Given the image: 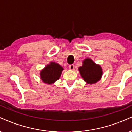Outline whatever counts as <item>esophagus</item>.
Masks as SVG:
<instances>
[{"label":"esophagus","instance_id":"obj_1","mask_svg":"<svg viewBox=\"0 0 132 132\" xmlns=\"http://www.w3.org/2000/svg\"><path fill=\"white\" fill-rule=\"evenodd\" d=\"M69 68L71 70H74V64H71L69 66Z\"/></svg>","mask_w":132,"mask_h":132}]
</instances>
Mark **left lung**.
<instances>
[{"mask_svg": "<svg viewBox=\"0 0 132 132\" xmlns=\"http://www.w3.org/2000/svg\"><path fill=\"white\" fill-rule=\"evenodd\" d=\"M81 77L87 83H95L101 79L102 76V69L91 58H86L83 61V65L78 68Z\"/></svg>", "mask_w": 132, "mask_h": 132, "instance_id": "1", "label": "left lung"}]
</instances>
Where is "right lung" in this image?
I'll return each mask as SVG.
<instances>
[{
	"instance_id": "obj_1",
	"label": "right lung",
	"mask_w": 132,
	"mask_h": 132,
	"mask_svg": "<svg viewBox=\"0 0 132 132\" xmlns=\"http://www.w3.org/2000/svg\"><path fill=\"white\" fill-rule=\"evenodd\" d=\"M63 68L55 62H51L40 72L41 80L47 84L54 83L60 77Z\"/></svg>"
}]
</instances>
